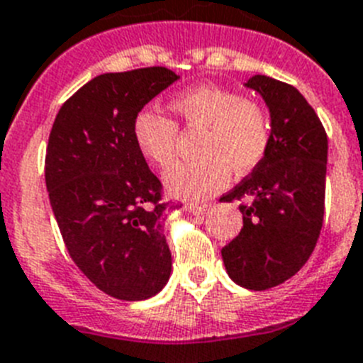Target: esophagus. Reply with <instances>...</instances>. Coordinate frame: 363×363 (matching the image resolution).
Instances as JSON below:
<instances>
[{"instance_id":"1","label":"esophagus","mask_w":363,"mask_h":363,"mask_svg":"<svg viewBox=\"0 0 363 363\" xmlns=\"http://www.w3.org/2000/svg\"><path fill=\"white\" fill-rule=\"evenodd\" d=\"M186 210H188V212H191V214H205L206 210H210V205H199V203H188Z\"/></svg>"}]
</instances>
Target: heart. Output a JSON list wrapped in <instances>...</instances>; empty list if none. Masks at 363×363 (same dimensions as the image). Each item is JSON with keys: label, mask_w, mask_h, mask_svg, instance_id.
Returning <instances> with one entry per match:
<instances>
[{"label": "heart", "mask_w": 363, "mask_h": 363, "mask_svg": "<svg viewBox=\"0 0 363 363\" xmlns=\"http://www.w3.org/2000/svg\"><path fill=\"white\" fill-rule=\"evenodd\" d=\"M172 108L188 129H203L197 144V153L203 157L177 164L166 177L167 190L177 197L212 196L227 181L228 167L236 173L249 172L269 147L271 121L266 108L238 92L197 86L173 97ZM133 136L149 162L162 169L172 166L179 136L172 118L145 108L136 116Z\"/></svg>", "instance_id": "obj_1"}]
</instances>
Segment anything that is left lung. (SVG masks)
<instances>
[{"instance_id": "left-lung-1", "label": "left lung", "mask_w": 363, "mask_h": 363, "mask_svg": "<svg viewBox=\"0 0 363 363\" xmlns=\"http://www.w3.org/2000/svg\"><path fill=\"white\" fill-rule=\"evenodd\" d=\"M269 108V147L251 175L221 201L240 205L243 227L221 249L225 269L247 290L282 284L312 255L325 214L328 140L318 114L291 84L255 75L245 83Z\"/></svg>"}]
</instances>
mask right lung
I'll return each instance as SVG.
<instances>
[{
	"label": "right lung",
	"mask_w": 363,
	"mask_h": 363,
	"mask_svg": "<svg viewBox=\"0 0 363 363\" xmlns=\"http://www.w3.org/2000/svg\"><path fill=\"white\" fill-rule=\"evenodd\" d=\"M179 79L167 68L103 73L60 106L45 153V186L75 266L106 295L144 301L172 275L162 201L133 136L138 112Z\"/></svg>",
	"instance_id": "add662e5"
}]
</instances>
